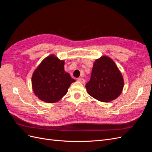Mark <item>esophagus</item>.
I'll return each instance as SVG.
<instances>
[{
    "mask_svg": "<svg viewBox=\"0 0 152 152\" xmlns=\"http://www.w3.org/2000/svg\"><path fill=\"white\" fill-rule=\"evenodd\" d=\"M78 81H79V82H80L81 83H82V84H84V83H85V82H86V80L84 79H83V78H81V77H79V78H78Z\"/></svg>",
    "mask_w": 152,
    "mask_h": 152,
    "instance_id": "obj_1",
    "label": "esophagus"
}]
</instances>
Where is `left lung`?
I'll return each instance as SVG.
<instances>
[{
  "label": "left lung",
  "instance_id": "obj_1",
  "mask_svg": "<svg viewBox=\"0 0 152 152\" xmlns=\"http://www.w3.org/2000/svg\"><path fill=\"white\" fill-rule=\"evenodd\" d=\"M123 87V77L112 59L102 56L96 60L86 85L90 96L102 102H111L121 94Z\"/></svg>",
  "mask_w": 152,
  "mask_h": 152
}]
</instances>
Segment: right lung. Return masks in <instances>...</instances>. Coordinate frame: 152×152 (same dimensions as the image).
I'll return each mask as SVG.
<instances>
[{
  "mask_svg": "<svg viewBox=\"0 0 152 152\" xmlns=\"http://www.w3.org/2000/svg\"><path fill=\"white\" fill-rule=\"evenodd\" d=\"M64 61L54 55L47 57L35 70L31 78L35 95L47 103H54L65 96L72 82H75L64 70Z\"/></svg>",
  "mask_w": 152,
  "mask_h": 152,
  "instance_id": "add662e5",
  "label": "right lung"
}]
</instances>
